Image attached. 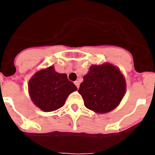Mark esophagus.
Wrapping results in <instances>:
<instances>
[{"label":"esophagus","mask_w":155,"mask_h":155,"mask_svg":"<svg viewBox=\"0 0 155 155\" xmlns=\"http://www.w3.org/2000/svg\"><path fill=\"white\" fill-rule=\"evenodd\" d=\"M74 84H75V85H76V87H78V88L79 85H80V84H79V81H74Z\"/></svg>","instance_id":"1"}]
</instances>
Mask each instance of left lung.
Listing matches in <instances>:
<instances>
[{"label":"left lung","mask_w":155,"mask_h":155,"mask_svg":"<svg viewBox=\"0 0 155 155\" xmlns=\"http://www.w3.org/2000/svg\"><path fill=\"white\" fill-rule=\"evenodd\" d=\"M78 92L87 109L106 113L118 106L126 91V81L120 70L113 64L92 65L83 78Z\"/></svg>","instance_id":"left-lung-1"}]
</instances>
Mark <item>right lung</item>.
I'll return each mask as SVG.
<instances>
[{"label": "right lung", "instance_id": "1", "mask_svg": "<svg viewBox=\"0 0 155 155\" xmlns=\"http://www.w3.org/2000/svg\"><path fill=\"white\" fill-rule=\"evenodd\" d=\"M77 87L66 74L56 72L53 66L38 71L28 82V92L32 102L41 110L52 112L62 107Z\"/></svg>", "mask_w": 155, "mask_h": 155}]
</instances>
